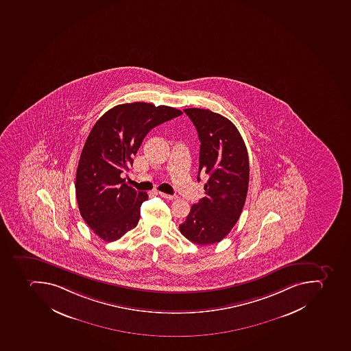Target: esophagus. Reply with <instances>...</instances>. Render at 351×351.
<instances>
[{"label":"esophagus","mask_w":351,"mask_h":351,"mask_svg":"<svg viewBox=\"0 0 351 351\" xmlns=\"http://www.w3.org/2000/svg\"><path fill=\"white\" fill-rule=\"evenodd\" d=\"M158 195H160V196H162L163 197V198H165V199H169V200H174V199H176L177 197L175 196V195H169V194H165V193H158Z\"/></svg>","instance_id":"esophagus-1"}]
</instances>
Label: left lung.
<instances>
[{"mask_svg": "<svg viewBox=\"0 0 351 351\" xmlns=\"http://www.w3.org/2000/svg\"><path fill=\"white\" fill-rule=\"evenodd\" d=\"M196 126L200 141L199 171L206 175L205 196L191 206L180 225L193 243H218L230 232L241 215L249 187L247 146L236 125L210 110H184Z\"/></svg>", "mask_w": 351, "mask_h": 351, "instance_id": "8db88e82", "label": "left lung"}]
</instances>
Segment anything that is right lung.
Returning a JSON list of instances; mask_svg holds the SVG:
<instances>
[{
	"label": "right lung",
	"mask_w": 351,
	"mask_h": 351,
	"mask_svg": "<svg viewBox=\"0 0 351 351\" xmlns=\"http://www.w3.org/2000/svg\"><path fill=\"white\" fill-rule=\"evenodd\" d=\"M182 113L146 102L119 104L90 131L77 169V202L86 223L104 241H115L136 227L141 205L149 198L125 184L121 173L129 171L153 128Z\"/></svg>",
	"instance_id": "1"
}]
</instances>
